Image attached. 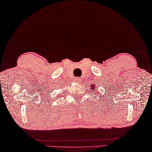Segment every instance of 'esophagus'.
<instances>
[{
    "label": "esophagus",
    "mask_w": 152,
    "mask_h": 152,
    "mask_svg": "<svg viewBox=\"0 0 152 152\" xmlns=\"http://www.w3.org/2000/svg\"><path fill=\"white\" fill-rule=\"evenodd\" d=\"M75 80H76L77 82H80V79L79 78H76Z\"/></svg>",
    "instance_id": "obj_1"
}]
</instances>
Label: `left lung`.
Listing matches in <instances>:
<instances>
[{
  "mask_svg": "<svg viewBox=\"0 0 152 152\" xmlns=\"http://www.w3.org/2000/svg\"><path fill=\"white\" fill-rule=\"evenodd\" d=\"M93 88H94V87H92V90H93Z\"/></svg>",
  "mask_w": 152,
  "mask_h": 152,
  "instance_id": "left-lung-1",
  "label": "left lung"
}]
</instances>
